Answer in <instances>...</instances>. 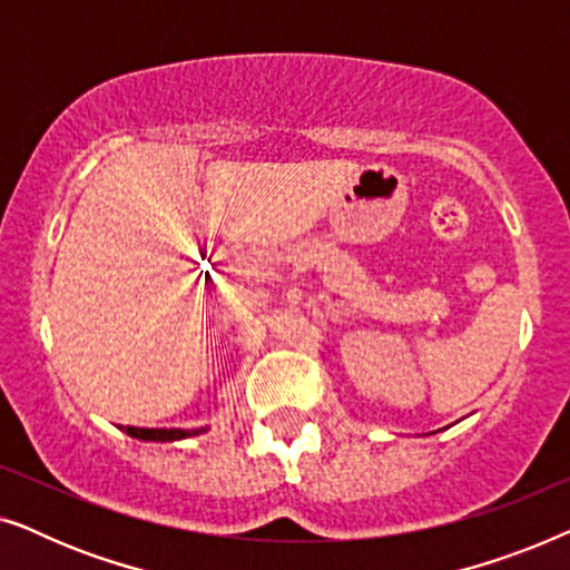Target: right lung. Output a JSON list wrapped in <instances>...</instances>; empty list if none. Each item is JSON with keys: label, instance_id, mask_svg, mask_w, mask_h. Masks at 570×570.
I'll list each match as a JSON object with an SVG mask.
<instances>
[{"label": "right lung", "instance_id": "right-lung-1", "mask_svg": "<svg viewBox=\"0 0 570 570\" xmlns=\"http://www.w3.org/2000/svg\"><path fill=\"white\" fill-rule=\"evenodd\" d=\"M131 439H139V441H181V439H189V435H199L205 433L207 428H194V431H181V428H131L127 425L124 428Z\"/></svg>", "mask_w": 570, "mask_h": 570}]
</instances>
